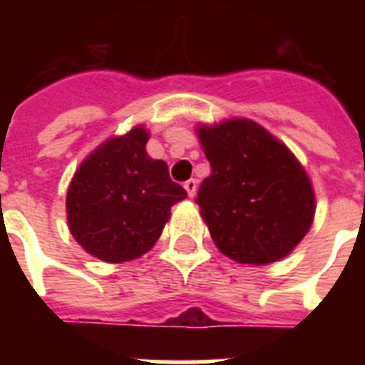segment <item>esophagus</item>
I'll return each instance as SVG.
<instances>
[{"instance_id": "obj_1", "label": "esophagus", "mask_w": 365, "mask_h": 365, "mask_svg": "<svg viewBox=\"0 0 365 365\" xmlns=\"http://www.w3.org/2000/svg\"><path fill=\"white\" fill-rule=\"evenodd\" d=\"M183 187H185V191H187L189 197L193 199L195 193H197V180H193V178H191V180H187V182L183 183Z\"/></svg>"}]
</instances>
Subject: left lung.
I'll use <instances>...</instances> for the list:
<instances>
[{"label": "left lung", "instance_id": "obj_1", "mask_svg": "<svg viewBox=\"0 0 365 365\" xmlns=\"http://www.w3.org/2000/svg\"><path fill=\"white\" fill-rule=\"evenodd\" d=\"M212 174L197 205L222 254L267 265L286 257L314 220L305 168L280 140L250 119L197 128Z\"/></svg>", "mask_w": 365, "mask_h": 365}]
</instances>
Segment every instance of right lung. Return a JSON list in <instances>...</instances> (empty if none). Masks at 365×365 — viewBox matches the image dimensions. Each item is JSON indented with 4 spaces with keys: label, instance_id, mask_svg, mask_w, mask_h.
I'll return each instance as SVG.
<instances>
[{
    "label": "right lung",
    "instance_id": "right-lung-1",
    "mask_svg": "<svg viewBox=\"0 0 365 365\" xmlns=\"http://www.w3.org/2000/svg\"><path fill=\"white\" fill-rule=\"evenodd\" d=\"M148 140L143 126L106 140L79 165L68 187L73 239L108 263L136 259L153 248L172 206L187 197L170 180L165 160L149 157Z\"/></svg>",
    "mask_w": 365,
    "mask_h": 365
}]
</instances>
